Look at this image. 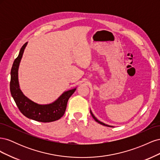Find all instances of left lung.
<instances>
[{
  "mask_svg": "<svg viewBox=\"0 0 160 160\" xmlns=\"http://www.w3.org/2000/svg\"><path fill=\"white\" fill-rule=\"evenodd\" d=\"M90 113H91V115H92V117H93V118L95 119V122H97L99 123H100V124H101V125H105V126H108V127H110V128H113V126H111V125H107V124H105V123H103V122H100V121H99L98 119H97V118L95 117L94 115L93 114V113H92V111H91V110H90Z\"/></svg>",
  "mask_w": 160,
  "mask_h": 160,
  "instance_id": "8db88e82",
  "label": "left lung"
}]
</instances>
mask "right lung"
<instances>
[{"instance_id":"right-lung-1","label":"right lung","mask_w":160,"mask_h":160,"mask_svg":"<svg viewBox=\"0 0 160 160\" xmlns=\"http://www.w3.org/2000/svg\"><path fill=\"white\" fill-rule=\"evenodd\" d=\"M27 43V42L25 43L21 47L19 54L17 59L14 60L12 67L10 83L11 95L18 109L25 117L40 122H55L59 119L64 115L67 101L70 97L73 94L77 88L65 91L54 102L49 104H38L24 95L19 86L18 71Z\"/></svg>"}]
</instances>
